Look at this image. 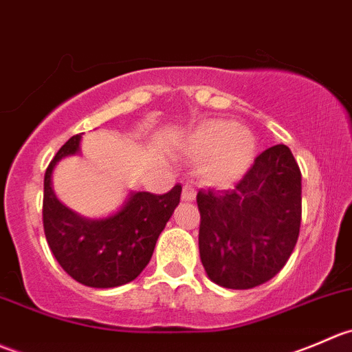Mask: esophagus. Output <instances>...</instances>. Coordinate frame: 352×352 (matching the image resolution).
<instances>
[{"label": "esophagus", "mask_w": 352, "mask_h": 352, "mask_svg": "<svg viewBox=\"0 0 352 352\" xmlns=\"http://www.w3.org/2000/svg\"><path fill=\"white\" fill-rule=\"evenodd\" d=\"M195 195H197V191H195L193 184H190V183L184 184L183 195H181V198H183L184 201H191V200H195Z\"/></svg>", "instance_id": "34e87169"}]
</instances>
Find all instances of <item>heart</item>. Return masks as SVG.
Instances as JSON below:
<instances>
[{"instance_id": "b5f03b06", "label": "heart", "mask_w": 352, "mask_h": 352, "mask_svg": "<svg viewBox=\"0 0 352 352\" xmlns=\"http://www.w3.org/2000/svg\"><path fill=\"white\" fill-rule=\"evenodd\" d=\"M256 142L252 131L228 120H208L191 131L186 154L201 162V175L212 184L239 179L255 159Z\"/></svg>"}]
</instances>
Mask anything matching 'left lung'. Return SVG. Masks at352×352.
<instances>
[{"instance_id":"obj_1","label":"left lung","mask_w":352,"mask_h":352,"mask_svg":"<svg viewBox=\"0 0 352 352\" xmlns=\"http://www.w3.org/2000/svg\"><path fill=\"white\" fill-rule=\"evenodd\" d=\"M198 246L205 272L252 289L280 272L301 226V171L286 145L263 151L231 190H200Z\"/></svg>"}]
</instances>
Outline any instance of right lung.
<instances>
[{
    "mask_svg": "<svg viewBox=\"0 0 352 352\" xmlns=\"http://www.w3.org/2000/svg\"><path fill=\"white\" fill-rule=\"evenodd\" d=\"M82 135H73L58 151L44 175L43 224L54 258L76 283L118 287L140 276L151 262L159 234L179 204L181 184L164 195L131 193L118 214L89 221L66 208L51 188L59 159L76 154Z\"/></svg>",
    "mask_w": 352,
    "mask_h": 352,
    "instance_id": "add662e5",
    "label": "right lung"
}]
</instances>
